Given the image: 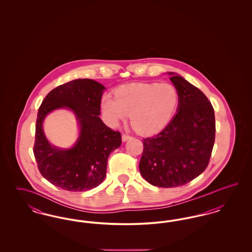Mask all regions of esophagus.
<instances>
[{"label":"esophagus","instance_id":"esophagus-1","mask_svg":"<svg viewBox=\"0 0 252 252\" xmlns=\"http://www.w3.org/2000/svg\"><path fill=\"white\" fill-rule=\"evenodd\" d=\"M130 139H132V137L130 135H127V134H123V135H122V140H123V142H126V141H128V140H130Z\"/></svg>","mask_w":252,"mask_h":252}]
</instances>
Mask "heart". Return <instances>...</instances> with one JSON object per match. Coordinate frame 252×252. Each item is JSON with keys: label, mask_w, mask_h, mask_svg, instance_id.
I'll use <instances>...</instances> for the list:
<instances>
[{"label": "heart", "mask_w": 252, "mask_h": 252, "mask_svg": "<svg viewBox=\"0 0 252 252\" xmlns=\"http://www.w3.org/2000/svg\"><path fill=\"white\" fill-rule=\"evenodd\" d=\"M179 101V92L173 85L137 83L118 89L116 97L103 96L101 108L111 125L117 126L130 115L135 131L152 135L167 126Z\"/></svg>", "instance_id": "obj_1"}]
</instances>
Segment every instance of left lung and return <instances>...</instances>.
I'll use <instances>...</instances> for the list:
<instances>
[{
  "label": "left lung",
  "instance_id": "left-lung-1",
  "mask_svg": "<svg viewBox=\"0 0 252 252\" xmlns=\"http://www.w3.org/2000/svg\"><path fill=\"white\" fill-rule=\"evenodd\" d=\"M180 101L175 117L159 133L144 139L140 172L150 184L173 188L187 184L207 168L216 139L215 110L203 93L170 72Z\"/></svg>",
  "mask_w": 252,
  "mask_h": 252
}]
</instances>
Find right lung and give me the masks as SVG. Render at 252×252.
Wrapping results in <instances>:
<instances>
[{"mask_svg":"<svg viewBox=\"0 0 252 252\" xmlns=\"http://www.w3.org/2000/svg\"><path fill=\"white\" fill-rule=\"evenodd\" d=\"M105 87L93 79H75L49 93L38 108L34 144L37 168L45 180L70 192H84L97 187L106 177L109 154L122 144L114 131L99 118ZM68 107L76 113L82 131L71 150L50 146L42 130L45 116L54 109Z\"/></svg>","mask_w":252,"mask_h":252,"instance_id":"1","label":"right lung"}]
</instances>
